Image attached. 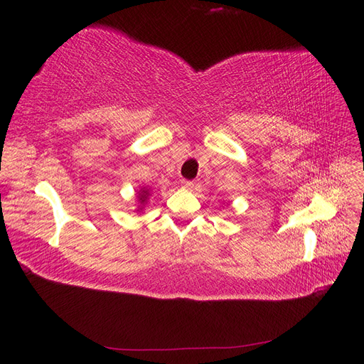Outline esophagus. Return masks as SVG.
Listing matches in <instances>:
<instances>
[{
	"label": "esophagus",
	"mask_w": 364,
	"mask_h": 364,
	"mask_svg": "<svg viewBox=\"0 0 364 364\" xmlns=\"http://www.w3.org/2000/svg\"><path fill=\"white\" fill-rule=\"evenodd\" d=\"M181 186H182L183 190H193V188H194V182H193V181L182 179V181H181Z\"/></svg>",
	"instance_id": "obj_1"
}]
</instances>
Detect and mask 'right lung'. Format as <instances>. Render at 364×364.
Listing matches in <instances>:
<instances>
[{
    "instance_id": "add662e5",
    "label": "right lung",
    "mask_w": 364,
    "mask_h": 364,
    "mask_svg": "<svg viewBox=\"0 0 364 364\" xmlns=\"http://www.w3.org/2000/svg\"><path fill=\"white\" fill-rule=\"evenodd\" d=\"M146 196H147V190H146V191H142V194H141V199H139V200H141V202H144V200H146Z\"/></svg>"
}]
</instances>
